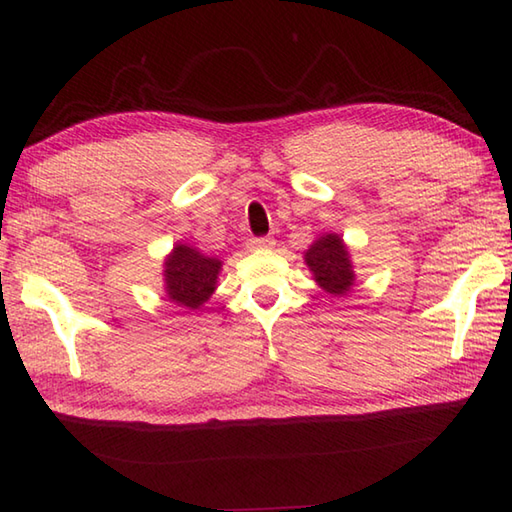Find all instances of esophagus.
Masks as SVG:
<instances>
[{"mask_svg": "<svg viewBox=\"0 0 512 512\" xmlns=\"http://www.w3.org/2000/svg\"><path fill=\"white\" fill-rule=\"evenodd\" d=\"M275 244V239L273 237H253L248 242V248H253V250H264V248H270Z\"/></svg>", "mask_w": 512, "mask_h": 512, "instance_id": "1", "label": "esophagus"}]
</instances>
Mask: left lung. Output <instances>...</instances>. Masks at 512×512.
<instances>
[{
    "label": "left lung",
    "instance_id": "1",
    "mask_svg": "<svg viewBox=\"0 0 512 512\" xmlns=\"http://www.w3.org/2000/svg\"><path fill=\"white\" fill-rule=\"evenodd\" d=\"M306 264L314 273L319 286L330 295H345L354 284V273L347 248L339 235H325L317 239L306 253Z\"/></svg>",
    "mask_w": 512,
    "mask_h": 512
}]
</instances>
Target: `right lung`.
<instances>
[{
	"label": "right lung",
	"instance_id": "add662e5",
	"mask_svg": "<svg viewBox=\"0 0 512 512\" xmlns=\"http://www.w3.org/2000/svg\"><path fill=\"white\" fill-rule=\"evenodd\" d=\"M222 262L178 244L165 264L167 295L178 306L198 310L213 295Z\"/></svg>",
	"mask_w": 512,
	"mask_h": 512
}]
</instances>
